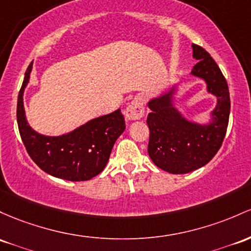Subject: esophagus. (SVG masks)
<instances>
[{"instance_id":"obj_1","label":"esophagus","mask_w":251,"mask_h":251,"mask_svg":"<svg viewBox=\"0 0 251 251\" xmlns=\"http://www.w3.org/2000/svg\"><path fill=\"white\" fill-rule=\"evenodd\" d=\"M125 115L128 120H139L144 115V103L142 99L134 98L125 109Z\"/></svg>"}]
</instances>
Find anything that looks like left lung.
I'll return each mask as SVG.
<instances>
[{"mask_svg": "<svg viewBox=\"0 0 251 251\" xmlns=\"http://www.w3.org/2000/svg\"><path fill=\"white\" fill-rule=\"evenodd\" d=\"M198 63L189 75L202 79L217 104L206 123L189 120L175 106V95L184 77L148 102L150 130L148 152L157 167L170 174H187L207 164L218 152L226 134L230 115V93L217 63L201 46L192 44Z\"/></svg>", "mask_w": 251, "mask_h": 251, "instance_id": "obj_1", "label": "left lung"}]
</instances>
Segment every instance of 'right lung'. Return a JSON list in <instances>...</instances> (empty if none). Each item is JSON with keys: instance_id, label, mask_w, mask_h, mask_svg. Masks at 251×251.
<instances>
[{"instance_id": "obj_1", "label": "right lung", "mask_w": 251, "mask_h": 251, "mask_svg": "<svg viewBox=\"0 0 251 251\" xmlns=\"http://www.w3.org/2000/svg\"><path fill=\"white\" fill-rule=\"evenodd\" d=\"M33 63L27 68L18 98V126L27 152L48 174L68 181H87L106 167L113 145L125 131L120 109L87 121L60 136H45L33 130L26 118L24 93L31 78Z\"/></svg>"}]
</instances>
